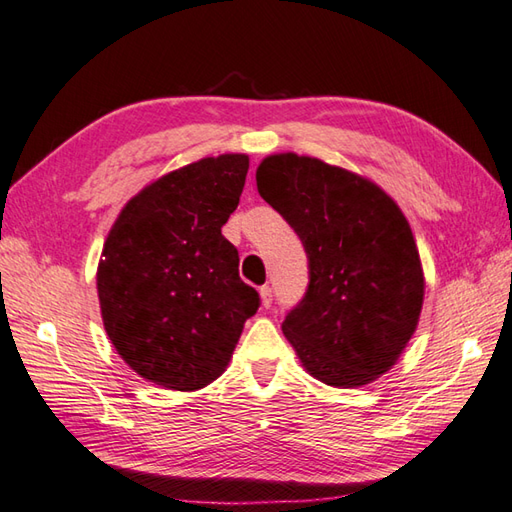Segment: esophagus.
Masks as SVG:
<instances>
[{"instance_id":"esophagus-1","label":"esophagus","mask_w":512,"mask_h":512,"mask_svg":"<svg viewBox=\"0 0 512 512\" xmlns=\"http://www.w3.org/2000/svg\"><path fill=\"white\" fill-rule=\"evenodd\" d=\"M260 300H263V306H265V309H269L271 302H274V291H271V287H269V285L260 287Z\"/></svg>"}]
</instances>
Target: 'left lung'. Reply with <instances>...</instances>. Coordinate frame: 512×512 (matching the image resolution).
I'll return each instance as SVG.
<instances>
[{
	"label": "left lung",
	"instance_id": "8db88e82",
	"mask_svg": "<svg viewBox=\"0 0 512 512\" xmlns=\"http://www.w3.org/2000/svg\"><path fill=\"white\" fill-rule=\"evenodd\" d=\"M256 186L304 245L309 287L282 333L315 379L359 388L388 372L416 331L425 280L401 208L344 168L269 155Z\"/></svg>",
	"mask_w": 512,
	"mask_h": 512
}]
</instances>
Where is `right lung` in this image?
Instances as JSON below:
<instances>
[{
    "label": "right lung",
    "instance_id": "1",
    "mask_svg": "<svg viewBox=\"0 0 512 512\" xmlns=\"http://www.w3.org/2000/svg\"><path fill=\"white\" fill-rule=\"evenodd\" d=\"M247 168V155H219L160 177L124 206L102 249L98 300L111 344L168 390L217 379L260 306L221 234Z\"/></svg>",
    "mask_w": 512,
    "mask_h": 512
}]
</instances>
